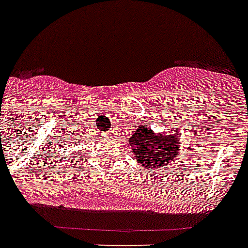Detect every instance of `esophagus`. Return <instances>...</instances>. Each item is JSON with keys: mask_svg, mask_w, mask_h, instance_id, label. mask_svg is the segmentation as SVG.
Returning <instances> with one entry per match:
<instances>
[{"mask_svg": "<svg viewBox=\"0 0 248 248\" xmlns=\"http://www.w3.org/2000/svg\"><path fill=\"white\" fill-rule=\"evenodd\" d=\"M112 135H113L112 131H108V132H105V134H103V136H105V138H110Z\"/></svg>", "mask_w": 248, "mask_h": 248, "instance_id": "34e87169", "label": "esophagus"}]
</instances>
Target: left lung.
Masks as SVG:
<instances>
[{"instance_id": "8db88e82", "label": "left lung", "mask_w": 248, "mask_h": 248, "mask_svg": "<svg viewBox=\"0 0 248 248\" xmlns=\"http://www.w3.org/2000/svg\"><path fill=\"white\" fill-rule=\"evenodd\" d=\"M135 132L128 143L136 161L147 169H162L176 155L179 136L175 131L170 132V135H155L152 130L141 124Z\"/></svg>"}]
</instances>
